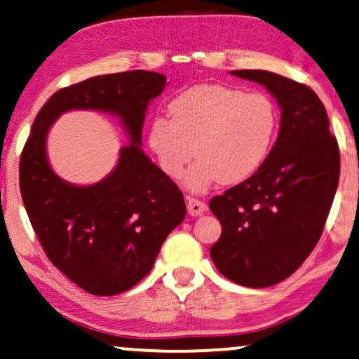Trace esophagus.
I'll return each mask as SVG.
<instances>
[{"label": "esophagus", "mask_w": 359, "mask_h": 359, "mask_svg": "<svg viewBox=\"0 0 359 359\" xmlns=\"http://www.w3.org/2000/svg\"><path fill=\"white\" fill-rule=\"evenodd\" d=\"M206 209H208L206 203L201 201V199H196V198L188 199V212L191 214V216H201Z\"/></svg>", "instance_id": "esophagus-1"}]
</instances>
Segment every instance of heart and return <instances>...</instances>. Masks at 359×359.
Listing matches in <instances>:
<instances>
[{
  "label": "heart",
  "mask_w": 359,
  "mask_h": 359,
  "mask_svg": "<svg viewBox=\"0 0 359 359\" xmlns=\"http://www.w3.org/2000/svg\"><path fill=\"white\" fill-rule=\"evenodd\" d=\"M168 109L171 118L151 120L148 145L171 180L181 178L193 155L198 156L186 175L189 189L204 191L216 181L241 183L271 151L277 110L260 92L203 83L176 95Z\"/></svg>",
  "instance_id": "heart-1"
}]
</instances>
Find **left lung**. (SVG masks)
<instances>
[{
  "label": "left lung",
  "instance_id": "1",
  "mask_svg": "<svg viewBox=\"0 0 359 359\" xmlns=\"http://www.w3.org/2000/svg\"><path fill=\"white\" fill-rule=\"evenodd\" d=\"M257 82L282 109L280 132L260 168L209 201L222 226L211 259L244 287L285 280L315 249L339 180V150L327 110L305 83L269 71H232Z\"/></svg>",
  "mask_w": 359,
  "mask_h": 359
}]
</instances>
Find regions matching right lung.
<instances>
[{
  "label": "right lung",
  "instance_id": "add662e5",
  "mask_svg": "<svg viewBox=\"0 0 359 359\" xmlns=\"http://www.w3.org/2000/svg\"><path fill=\"white\" fill-rule=\"evenodd\" d=\"M165 86L163 74L128 71L60 88L39 110L22 148L20 189L32 229L50 262L92 295L137 285L184 219L183 193L140 147L148 104ZM76 108L117 114L133 140L116 170L90 187L60 180L45 155L50 125Z\"/></svg>",
  "mask_w": 359,
  "mask_h": 359
}]
</instances>
